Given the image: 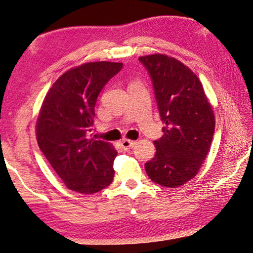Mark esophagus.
<instances>
[{"instance_id":"esophagus-1","label":"esophagus","mask_w":253,"mask_h":253,"mask_svg":"<svg viewBox=\"0 0 253 253\" xmlns=\"http://www.w3.org/2000/svg\"><path fill=\"white\" fill-rule=\"evenodd\" d=\"M135 145V141H133V140H129V139H123L121 141V146L123 147L124 150H127L132 148V147H134Z\"/></svg>"}]
</instances>
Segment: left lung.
I'll use <instances>...</instances> for the list:
<instances>
[{
  "instance_id": "obj_1",
  "label": "left lung",
  "mask_w": 253,
  "mask_h": 253,
  "mask_svg": "<svg viewBox=\"0 0 253 253\" xmlns=\"http://www.w3.org/2000/svg\"><path fill=\"white\" fill-rule=\"evenodd\" d=\"M148 71L163 126L155 140L156 154L145 164L151 181L177 188L191 180L211 149L215 116L199 78L186 65L164 54L140 56Z\"/></svg>"
}]
</instances>
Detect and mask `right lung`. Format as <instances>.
<instances>
[{
    "mask_svg": "<svg viewBox=\"0 0 253 253\" xmlns=\"http://www.w3.org/2000/svg\"><path fill=\"white\" fill-rule=\"evenodd\" d=\"M122 63L89 62L63 73L45 96L36 123L41 150L72 191L92 194L110 185L118 155L113 145L89 138L97 97Z\"/></svg>",
    "mask_w": 253,
    "mask_h": 253,
    "instance_id": "1",
    "label": "right lung"
}]
</instances>
